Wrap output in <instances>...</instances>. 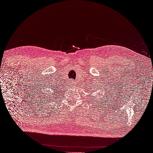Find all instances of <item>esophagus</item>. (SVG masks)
<instances>
[{
    "label": "esophagus",
    "mask_w": 153,
    "mask_h": 153,
    "mask_svg": "<svg viewBox=\"0 0 153 153\" xmlns=\"http://www.w3.org/2000/svg\"><path fill=\"white\" fill-rule=\"evenodd\" d=\"M71 84H72V85H74V81H71Z\"/></svg>",
    "instance_id": "1"
}]
</instances>
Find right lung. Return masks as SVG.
<instances>
[{
	"mask_svg": "<svg viewBox=\"0 0 153 153\" xmlns=\"http://www.w3.org/2000/svg\"><path fill=\"white\" fill-rule=\"evenodd\" d=\"M53 89H54V87H53ZM50 95H51V94H50Z\"/></svg>",
	"mask_w": 153,
	"mask_h": 153,
	"instance_id": "obj_1",
	"label": "right lung"
}]
</instances>
